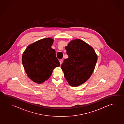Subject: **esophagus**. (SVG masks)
I'll return each mask as SVG.
<instances>
[{
	"mask_svg": "<svg viewBox=\"0 0 124 124\" xmlns=\"http://www.w3.org/2000/svg\"><path fill=\"white\" fill-rule=\"evenodd\" d=\"M59 62H60V65H61L63 62V60L62 59H60L59 60Z\"/></svg>",
	"mask_w": 124,
	"mask_h": 124,
	"instance_id": "1",
	"label": "esophagus"
}]
</instances>
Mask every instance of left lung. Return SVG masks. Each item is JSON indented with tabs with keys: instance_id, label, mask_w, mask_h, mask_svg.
Segmentation results:
<instances>
[{
	"instance_id": "8db88e82",
	"label": "left lung",
	"mask_w": 124,
	"mask_h": 124,
	"mask_svg": "<svg viewBox=\"0 0 124 124\" xmlns=\"http://www.w3.org/2000/svg\"><path fill=\"white\" fill-rule=\"evenodd\" d=\"M65 48L69 58L64 60L61 69L69 84L78 86L91 77L97 56L92 47L81 39L71 41Z\"/></svg>"
}]
</instances>
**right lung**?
Listing matches in <instances>:
<instances>
[{
    "instance_id": "obj_1",
    "label": "right lung",
    "mask_w": 124,
    "mask_h": 124,
    "mask_svg": "<svg viewBox=\"0 0 124 124\" xmlns=\"http://www.w3.org/2000/svg\"><path fill=\"white\" fill-rule=\"evenodd\" d=\"M53 39H40L30 44L24 51L22 62L28 77L41 84L49 78L53 69L60 65L55 50L51 48Z\"/></svg>"
}]
</instances>
